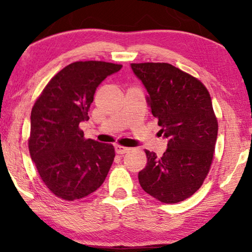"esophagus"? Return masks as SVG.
<instances>
[{"label":"esophagus","mask_w":252,"mask_h":252,"mask_svg":"<svg viewBox=\"0 0 252 252\" xmlns=\"http://www.w3.org/2000/svg\"><path fill=\"white\" fill-rule=\"evenodd\" d=\"M114 149H116V152L119 153V155H125V153L129 152L131 150V148L122 147V146H119V144H116V146H114Z\"/></svg>","instance_id":"obj_1"}]
</instances>
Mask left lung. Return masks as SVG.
Instances as JSON below:
<instances>
[{"instance_id": "obj_1", "label": "left lung", "mask_w": 252, "mask_h": 252, "mask_svg": "<svg viewBox=\"0 0 252 252\" xmlns=\"http://www.w3.org/2000/svg\"><path fill=\"white\" fill-rule=\"evenodd\" d=\"M131 69L168 140L161 158L146 150L140 186L163 203L183 201L202 186L213 159L218 122L210 94L199 80L169 63H132Z\"/></svg>"}]
</instances>
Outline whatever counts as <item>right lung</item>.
<instances>
[{"label":"right lung","mask_w":252,"mask_h":252,"mask_svg":"<svg viewBox=\"0 0 252 252\" xmlns=\"http://www.w3.org/2000/svg\"><path fill=\"white\" fill-rule=\"evenodd\" d=\"M121 64L71 63L51 79L31 112L29 150L42 181L63 200L87 197L104 182L114 159L112 144L84 139L96 88Z\"/></svg>","instance_id":"1"}]
</instances>
